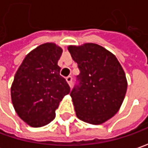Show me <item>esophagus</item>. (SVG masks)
I'll list each match as a JSON object with an SVG mask.
<instances>
[{
    "label": "esophagus",
    "mask_w": 148,
    "mask_h": 148,
    "mask_svg": "<svg viewBox=\"0 0 148 148\" xmlns=\"http://www.w3.org/2000/svg\"><path fill=\"white\" fill-rule=\"evenodd\" d=\"M66 81H67V83L69 84V86L72 87V85H73V78H72V76H68V77L66 78Z\"/></svg>",
    "instance_id": "esophagus-1"
}]
</instances>
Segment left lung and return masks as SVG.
Listing matches in <instances>:
<instances>
[{"label":"left lung","mask_w":148,"mask_h":148,"mask_svg":"<svg viewBox=\"0 0 148 148\" xmlns=\"http://www.w3.org/2000/svg\"><path fill=\"white\" fill-rule=\"evenodd\" d=\"M69 53L80 73L70 92L76 115L100 125L117 113L127 91L124 69L117 58L97 44L70 46Z\"/></svg>","instance_id":"left-lung-1"}]
</instances>
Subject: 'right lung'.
Listing matches in <instances>:
<instances>
[{
    "label": "right lung",
    "instance_id": "add662e5",
    "mask_svg": "<svg viewBox=\"0 0 148 148\" xmlns=\"http://www.w3.org/2000/svg\"><path fill=\"white\" fill-rule=\"evenodd\" d=\"M62 49L45 43L28 53L14 75L11 99L16 113L32 127L48 125L70 88L57 63Z\"/></svg>",
    "mask_w": 148,
    "mask_h": 148
}]
</instances>
